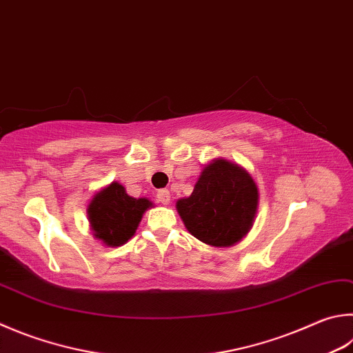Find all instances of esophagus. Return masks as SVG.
Wrapping results in <instances>:
<instances>
[{
  "mask_svg": "<svg viewBox=\"0 0 353 353\" xmlns=\"http://www.w3.org/2000/svg\"><path fill=\"white\" fill-rule=\"evenodd\" d=\"M170 199H171V196H170V191L168 190H159L157 191V201L160 203L168 205L170 203Z\"/></svg>",
  "mask_w": 353,
  "mask_h": 353,
  "instance_id": "obj_1",
  "label": "esophagus"
}]
</instances>
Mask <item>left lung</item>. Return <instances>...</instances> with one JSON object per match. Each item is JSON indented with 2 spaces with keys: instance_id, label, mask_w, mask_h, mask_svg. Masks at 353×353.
<instances>
[{
  "instance_id": "obj_1",
  "label": "left lung",
  "mask_w": 353,
  "mask_h": 353,
  "mask_svg": "<svg viewBox=\"0 0 353 353\" xmlns=\"http://www.w3.org/2000/svg\"><path fill=\"white\" fill-rule=\"evenodd\" d=\"M258 199V187L248 172L221 159L205 166L193 193L177 201L176 207L194 238L230 247L252 228Z\"/></svg>"
}]
</instances>
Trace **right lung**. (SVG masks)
<instances>
[{
  "label": "right lung",
  "mask_w": 353,
  "mask_h": 353,
  "mask_svg": "<svg viewBox=\"0 0 353 353\" xmlns=\"http://www.w3.org/2000/svg\"><path fill=\"white\" fill-rule=\"evenodd\" d=\"M151 205L148 199L128 196L120 183L112 182L95 194L88 207L94 236L110 247L121 245L132 238L143 213Z\"/></svg>",
  "instance_id": "right-lung-1"
}]
</instances>
